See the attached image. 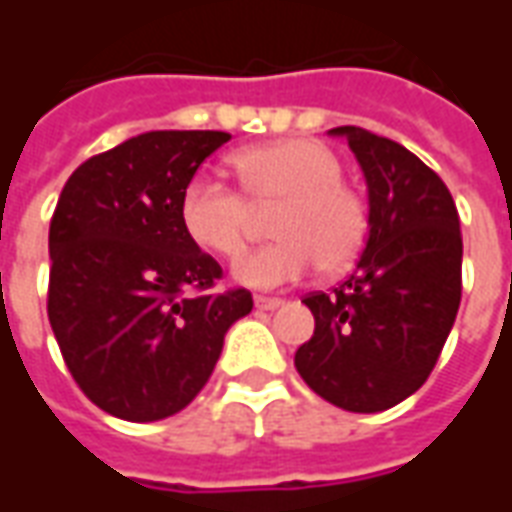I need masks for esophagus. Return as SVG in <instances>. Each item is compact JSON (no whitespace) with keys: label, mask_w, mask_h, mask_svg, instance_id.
Listing matches in <instances>:
<instances>
[{"label":"esophagus","mask_w":512,"mask_h":512,"mask_svg":"<svg viewBox=\"0 0 512 512\" xmlns=\"http://www.w3.org/2000/svg\"><path fill=\"white\" fill-rule=\"evenodd\" d=\"M282 304H285V301L274 299V296H255L257 310H277V307H282Z\"/></svg>","instance_id":"1"}]
</instances>
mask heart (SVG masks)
<instances>
[{"label": "heart", "mask_w": 512, "mask_h": 512, "mask_svg": "<svg viewBox=\"0 0 512 512\" xmlns=\"http://www.w3.org/2000/svg\"><path fill=\"white\" fill-rule=\"evenodd\" d=\"M233 167L249 202L279 208L271 233L277 244L238 257L235 282L271 290L299 282L312 268L343 271L362 252L367 235L365 197L343 180V161L318 139H279L235 153ZM178 216L191 244L235 257L246 244L249 205L211 175H194L180 194Z\"/></svg>", "instance_id": "heart-1"}]
</instances>
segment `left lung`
Returning a JSON list of instances; mask_svg holds the SVG:
<instances>
[{
  "instance_id": "left-lung-1",
  "label": "left lung",
  "mask_w": 512,
  "mask_h": 512,
  "mask_svg": "<svg viewBox=\"0 0 512 512\" xmlns=\"http://www.w3.org/2000/svg\"><path fill=\"white\" fill-rule=\"evenodd\" d=\"M345 136L367 183V244L334 293L304 299L315 334L296 370L332 406L376 414L425 384L461 307V222L444 180L411 150L356 126Z\"/></svg>"
}]
</instances>
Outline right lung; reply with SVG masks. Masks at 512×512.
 <instances>
[{
    "label": "right lung",
    "instance_id": "obj_1",
    "mask_svg": "<svg viewBox=\"0 0 512 512\" xmlns=\"http://www.w3.org/2000/svg\"><path fill=\"white\" fill-rule=\"evenodd\" d=\"M224 131H147L84 161L51 216L49 321L95 406L128 422L172 417L208 384L244 288L191 244L180 194Z\"/></svg>",
    "mask_w": 512,
    "mask_h": 512
}]
</instances>
